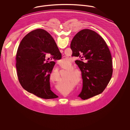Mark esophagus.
Listing matches in <instances>:
<instances>
[{"label": "esophagus", "mask_w": 130, "mask_h": 130, "mask_svg": "<svg viewBox=\"0 0 130 130\" xmlns=\"http://www.w3.org/2000/svg\"><path fill=\"white\" fill-rule=\"evenodd\" d=\"M60 52L61 53H62L63 51V50H60Z\"/></svg>", "instance_id": "obj_1"}]
</instances>
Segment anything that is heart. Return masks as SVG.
Listing matches in <instances>:
<instances>
[{
	"label": "heart",
	"instance_id": "obj_1",
	"mask_svg": "<svg viewBox=\"0 0 130 130\" xmlns=\"http://www.w3.org/2000/svg\"><path fill=\"white\" fill-rule=\"evenodd\" d=\"M62 61L63 62H65V63H68L69 60L64 59H62ZM61 68L67 71L68 72H70V74H71L69 75V77H73V78H74V80L75 81L77 82H79L80 81V80L82 78V76H81V74L80 73H79V72H78L77 71H75V70H73L74 68L73 67V66L72 65H66L65 66H61ZM58 82H59V81L58 80V78L57 77H56L55 78V80H56Z\"/></svg>",
	"mask_w": 130,
	"mask_h": 130
}]
</instances>
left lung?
<instances>
[{
    "label": "left lung",
    "mask_w": 130,
    "mask_h": 130,
    "mask_svg": "<svg viewBox=\"0 0 130 130\" xmlns=\"http://www.w3.org/2000/svg\"><path fill=\"white\" fill-rule=\"evenodd\" d=\"M73 56L84 57L87 62L76 60L83 79L78 96L83 100L102 93L111 79L112 62L104 40L95 31L83 29L78 32L71 43Z\"/></svg>",
    "instance_id": "8db88e82"
}]
</instances>
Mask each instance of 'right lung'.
<instances>
[{
  "instance_id": "obj_1",
  "label": "right lung",
  "mask_w": 130,
  "mask_h": 130,
  "mask_svg": "<svg viewBox=\"0 0 130 130\" xmlns=\"http://www.w3.org/2000/svg\"><path fill=\"white\" fill-rule=\"evenodd\" d=\"M61 54L54 38L43 29H37L26 35L19 45L16 56V68L19 81L26 91L43 99L58 96L50 88V76L55 62ZM49 58H48L49 60Z\"/></svg>"
}]
</instances>
